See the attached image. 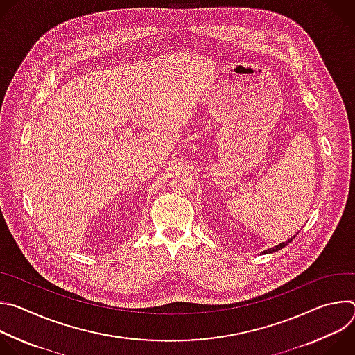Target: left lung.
I'll use <instances>...</instances> for the list:
<instances>
[{"instance_id": "1", "label": "left lung", "mask_w": 355, "mask_h": 355, "mask_svg": "<svg viewBox=\"0 0 355 355\" xmlns=\"http://www.w3.org/2000/svg\"><path fill=\"white\" fill-rule=\"evenodd\" d=\"M296 236H293V237H291V239H288L286 241H284V243H279V244H277L275 247H272V248H268V250H264L263 251V254H268V252H275V251H278V250H281V248H284L288 243H291L293 239H295Z\"/></svg>"}]
</instances>
